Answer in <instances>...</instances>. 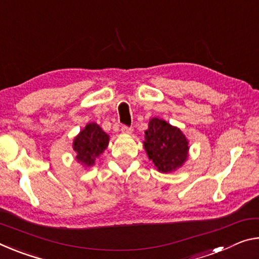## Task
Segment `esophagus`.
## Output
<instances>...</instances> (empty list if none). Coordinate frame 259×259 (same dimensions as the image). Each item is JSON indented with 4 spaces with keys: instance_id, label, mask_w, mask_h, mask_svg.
Instances as JSON below:
<instances>
[{
    "instance_id": "obj_1",
    "label": "esophagus",
    "mask_w": 259,
    "mask_h": 259,
    "mask_svg": "<svg viewBox=\"0 0 259 259\" xmlns=\"http://www.w3.org/2000/svg\"><path fill=\"white\" fill-rule=\"evenodd\" d=\"M121 131L123 134H126V135H129V134H133V131H134V129L131 128V126H126V125H123L122 128H121Z\"/></svg>"
}]
</instances>
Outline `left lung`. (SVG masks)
I'll use <instances>...</instances> for the list:
<instances>
[{"label":"left lung","mask_w":259,"mask_h":259,"mask_svg":"<svg viewBox=\"0 0 259 259\" xmlns=\"http://www.w3.org/2000/svg\"><path fill=\"white\" fill-rule=\"evenodd\" d=\"M143 144L147 157L160 173L178 170L189 158V141L186 135L162 118H151Z\"/></svg>","instance_id":"1"}]
</instances>
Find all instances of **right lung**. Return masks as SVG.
<instances>
[{"label":"right lung","mask_w":259,"mask_h":259,"mask_svg":"<svg viewBox=\"0 0 259 259\" xmlns=\"http://www.w3.org/2000/svg\"><path fill=\"white\" fill-rule=\"evenodd\" d=\"M109 135L100 128L99 124L91 122L73 138L72 149L76 152V160L85 168L92 167L96 159L107 149Z\"/></svg>","instance_id":"1"}]
</instances>
